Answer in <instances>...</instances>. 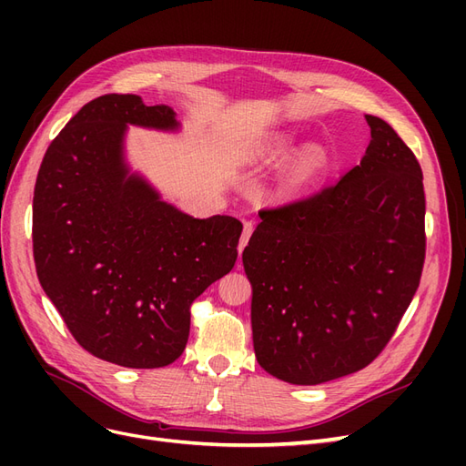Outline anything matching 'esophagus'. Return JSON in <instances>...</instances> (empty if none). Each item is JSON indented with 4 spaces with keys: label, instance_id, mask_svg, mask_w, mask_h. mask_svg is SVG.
Returning a JSON list of instances; mask_svg holds the SVG:
<instances>
[{
    "label": "esophagus",
    "instance_id": "esophagus-1",
    "mask_svg": "<svg viewBox=\"0 0 466 466\" xmlns=\"http://www.w3.org/2000/svg\"><path fill=\"white\" fill-rule=\"evenodd\" d=\"M252 231H255V223H252V221H245V229H243V235H241V241H238V247H237L238 252H243V248L247 247Z\"/></svg>",
    "mask_w": 466,
    "mask_h": 466
}]
</instances>
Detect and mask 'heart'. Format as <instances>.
<instances>
[{"instance_id": "heart-1", "label": "heart", "mask_w": 466, "mask_h": 466, "mask_svg": "<svg viewBox=\"0 0 466 466\" xmlns=\"http://www.w3.org/2000/svg\"><path fill=\"white\" fill-rule=\"evenodd\" d=\"M293 142H295L293 136L288 132L272 134L258 147V157L266 163H278L291 151ZM324 163H327V155H324V149L320 146L309 144L298 149L286 163L284 171H281V177H279L281 190L288 194H299L307 190L320 175Z\"/></svg>"}]
</instances>
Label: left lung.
Here are the masks:
<instances>
[{"instance_id": "obj_1", "label": "left lung", "mask_w": 466, "mask_h": 466, "mask_svg": "<svg viewBox=\"0 0 466 466\" xmlns=\"http://www.w3.org/2000/svg\"><path fill=\"white\" fill-rule=\"evenodd\" d=\"M371 142L322 192L260 211L243 250L260 368L320 385L370 365L410 305L426 255V198L414 153L365 115Z\"/></svg>"}]
</instances>
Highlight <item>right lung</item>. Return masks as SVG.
Masks as SVG:
<instances>
[{"instance_id": "obj_1", "label": "right lung", "mask_w": 466, "mask_h": 466, "mask_svg": "<svg viewBox=\"0 0 466 466\" xmlns=\"http://www.w3.org/2000/svg\"><path fill=\"white\" fill-rule=\"evenodd\" d=\"M130 126L180 132L171 106L112 93L56 136L36 177L33 250L42 289L83 348L155 370L185 351L190 305L231 272L243 223L165 202L126 157Z\"/></svg>"}]
</instances>
